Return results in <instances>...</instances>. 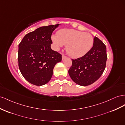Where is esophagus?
<instances>
[{"label": "esophagus", "mask_w": 125, "mask_h": 125, "mask_svg": "<svg viewBox=\"0 0 125 125\" xmlns=\"http://www.w3.org/2000/svg\"><path fill=\"white\" fill-rule=\"evenodd\" d=\"M67 57V56H66L65 55H62V59H64L65 58H66Z\"/></svg>", "instance_id": "34e87169"}]
</instances>
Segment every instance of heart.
<instances>
[{
	"label": "heart",
	"instance_id": "heart-1",
	"mask_svg": "<svg viewBox=\"0 0 125 125\" xmlns=\"http://www.w3.org/2000/svg\"><path fill=\"white\" fill-rule=\"evenodd\" d=\"M56 48L58 50L66 45L67 53L73 58H79L85 55L92 48L94 37L89 33L71 29H63L52 37Z\"/></svg>",
	"mask_w": 125,
	"mask_h": 125
}]
</instances>
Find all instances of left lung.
Masks as SVG:
<instances>
[{
  "mask_svg": "<svg viewBox=\"0 0 125 125\" xmlns=\"http://www.w3.org/2000/svg\"><path fill=\"white\" fill-rule=\"evenodd\" d=\"M94 40L93 47L85 55L72 59L69 75L74 82L80 86H88L95 82L105 69L107 59L106 45L97 37Z\"/></svg>",
  "mask_w": 125,
  "mask_h": 125,
  "instance_id": "1",
  "label": "left lung"
}]
</instances>
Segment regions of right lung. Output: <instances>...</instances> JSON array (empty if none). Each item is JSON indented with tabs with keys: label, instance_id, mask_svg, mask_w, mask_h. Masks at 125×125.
<instances>
[{
	"label": "right lung",
	"instance_id": "1",
	"mask_svg": "<svg viewBox=\"0 0 125 125\" xmlns=\"http://www.w3.org/2000/svg\"><path fill=\"white\" fill-rule=\"evenodd\" d=\"M59 25L39 27L26 35L19 44V70L33 85L46 84L52 78L56 64L62 61V55L50 47L52 33Z\"/></svg>",
	"mask_w": 125,
	"mask_h": 125
}]
</instances>
